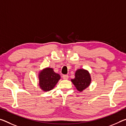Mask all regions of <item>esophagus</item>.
I'll use <instances>...</instances> for the list:
<instances>
[{"label": "esophagus", "instance_id": "1", "mask_svg": "<svg viewBox=\"0 0 126 126\" xmlns=\"http://www.w3.org/2000/svg\"><path fill=\"white\" fill-rule=\"evenodd\" d=\"M63 79H68V75H63Z\"/></svg>", "mask_w": 126, "mask_h": 126}]
</instances>
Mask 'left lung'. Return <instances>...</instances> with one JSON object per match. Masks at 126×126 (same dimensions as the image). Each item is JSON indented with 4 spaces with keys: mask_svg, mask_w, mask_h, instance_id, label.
Segmentation results:
<instances>
[{
    "mask_svg": "<svg viewBox=\"0 0 126 126\" xmlns=\"http://www.w3.org/2000/svg\"><path fill=\"white\" fill-rule=\"evenodd\" d=\"M73 85L78 91H82L89 86L91 82V77L89 72L83 69H79L75 73V78L72 79Z\"/></svg>",
    "mask_w": 126,
    "mask_h": 126,
    "instance_id": "left-lung-1",
    "label": "left lung"
}]
</instances>
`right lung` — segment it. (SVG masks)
Segmentation results:
<instances>
[{
  "label": "right lung",
  "mask_w": 126,
  "mask_h": 126,
  "mask_svg": "<svg viewBox=\"0 0 126 126\" xmlns=\"http://www.w3.org/2000/svg\"><path fill=\"white\" fill-rule=\"evenodd\" d=\"M39 78L40 88L44 91H49L54 87L61 76L54 72L53 68H47L40 72Z\"/></svg>",
  "instance_id": "1"
}]
</instances>
